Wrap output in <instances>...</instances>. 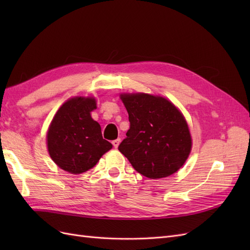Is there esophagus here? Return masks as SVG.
Segmentation results:
<instances>
[{
  "mask_svg": "<svg viewBox=\"0 0 250 250\" xmlns=\"http://www.w3.org/2000/svg\"><path fill=\"white\" fill-rule=\"evenodd\" d=\"M120 143H121V140L117 139L115 141H112V145H113V147H115V148H118L119 145H120Z\"/></svg>",
  "mask_w": 250,
  "mask_h": 250,
  "instance_id": "obj_1",
  "label": "esophagus"
}]
</instances>
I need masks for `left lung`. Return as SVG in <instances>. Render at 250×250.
<instances>
[{"label": "left lung", "instance_id": "1", "mask_svg": "<svg viewBox=\"0 0 250 250\" xmlns=\"http://www.w3.org/2000/svg\"><path fill=\"white\" fill-rule=\"evenodd\" d=\"M129 116L130 128L120 152L142 175L168 177L187 162L192 150L188 122L167 98L147 93L120 94Z\"/></svg>", "mask_w": 250, "mask_h": 250}]
</instances>
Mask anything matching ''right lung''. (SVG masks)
<instances>
[{"mask_svg": "<svg viewBox=\"0 0 250 250\" xmlns=\"http://www.w3.org/2000/svg\"><path fill=\"white\" fill-rule=\"evenodd\" d=\"M96 108L95 97L77 96L66 100L53 117L47 131V148L60 169L71 174L86 172L112 148L90 115Z\"/></svg>", "mask_w": 250, "mask_h": 250, "instance_id": "obj_1", "label": "right lung"}]
</instances>
